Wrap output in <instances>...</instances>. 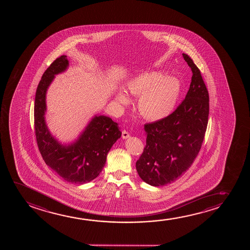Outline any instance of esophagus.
Segmentation results:
<instances>
[{
  "mask_svg": "<svg viewBox=\"0 0 250 250\" xmlns=\"http://www.w3.org/2000/svg\"><path fill=\"white\" fill-rule=\"evenodd\" d=\"M128 137H130V133H129L127 130H122V138H123V139H126Z\"/></svg>",
  "mask_w": 250,
  "mask_h": 250,
  "instance_id": "esophagus-1",
  "label": "esophagus"
}]
</instances>
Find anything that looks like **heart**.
I'll use <instances>...</instances> for the list:
<instances>
[{
	"label": "heart",
	"mask_w": 250,
	"mask_h": 250,
	"mask_svg": "<svg viewBox=\"0 0 250 250\" xmlns=\"http://www.w3.org/2000/svg\"><path fill=\"white\" fill-rule=\"evenodd\" d=\"M131 94L140 95L138 108L147 120H159L168 116L174 109L180 93V83L172 76L163 77L161 72H147L131 79L127 84ZM121 104L128 103L123 91L117 95Z\"/></svg>",
	"instance_id": "1"
}]
</instances>
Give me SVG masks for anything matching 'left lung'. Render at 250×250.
<instances>
[{
    "mask_svg": "<svg viewBox=\"0 0 250 250\" xmlns=\"http://www.w3.org/2000/svg\"><path fill=\"white\" fill-rule=\"evenodd\" d=\"M183 56L192 71L187 95L171 114L145 125L146 145L136 163L139 177L153 186L171 184L191 167L208 123V91L193 60Z\"/></svg>",
    "mask_w": 250,
    "mask_h": 250,
    "instance_id": "1",
    "label": "left lung"
}]
</instances>
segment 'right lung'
<instances>
[{
  "label": "right lung",
  "instance_id": "add662e5",
  "mask_svg": "<svg viewBox=\"0 0 250 250\" xmlns=\"http://www.w3.org/2000/svg\"><path fill=\"white\" fill-rule=\"evenodd\" d=\"M68 66L65 55L55 60L38 83L35 97V135L42 157L52 170L65 181L82 185L100 174L106 155L120 137L119 125L106 116H96L75 144L65 147L49 134L44 121L45 96L55 74Z\"/></svg>",
  "mask_w": 250,
  "mask_h": 250
}]
</instances>
